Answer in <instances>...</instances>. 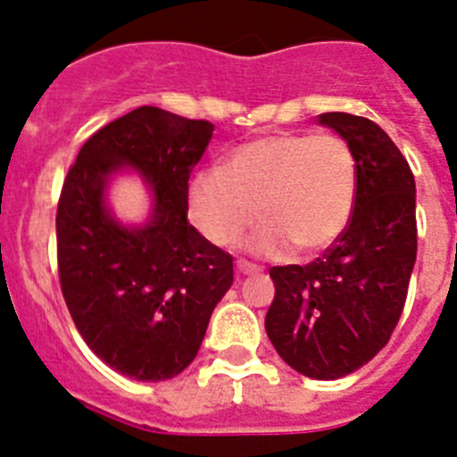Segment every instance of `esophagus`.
I'll return each instance as SVG.
<instances>
[{"mask_svg":"<svg viewBox=\"0 0 457 457\" xmlns=\"http://www.w3.org/2000/svg\"><path fill=\"white\" fill-rule=\"evenodd\" d=\"M237 272L240 274H258L261 272V268L253 263H249V261H237Z\"/></svg>","mask_w":457,"mask_h":457,"instance_id":"obj_1","label":"esophagus"}]
</instances>
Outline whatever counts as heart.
<instances>
[{"instance_id": "1", "label": "heart", "mask_w": 457, "mask_h": 457, "mask_svg": "<svg viewBox=\"0 0 457 457\" xmlns=\"http://www.w3.org/2000/svg\"><path fill=\"white\" fill-rule=\"evenodd\" d=\"M357 157L338 135L277 132L237 146L224 169L196 176L189 215L201 233L231 247L258 220L249 247L300 256L332 247L357 201Z\"/></svg>"}]
</instances>
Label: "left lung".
<instances>
[{"label":"left lung","instance_id":"obj_1","mask_svg":"<svg viewBox=\"0 0 457 457\" xmlns=\"http://www.w3.org/2000/svg\"><path fill=\"white\" fill-rule=\"evenodd\" d=\"M357 157V201L345 231L309 265L270 270L274 300L265 332L290 369L313 379L354 373L389 343L417 261L414 176L382 128L327 112Z\"/></svg>","mask_w":457,"mask_h":457}]
</instances>
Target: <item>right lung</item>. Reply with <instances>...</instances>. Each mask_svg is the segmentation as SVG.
<instances>
[{"instance_id":"1","label":"right lung","mask_w":457,"mask_h":457,"mask_svg":"<svg viewBox=\"0 0 457 457\" xmlns=\"http://www.w3.org/2000/svg\"><path fill=\"white\" fill-rule=\"evenodd\" d=\"M215 125L137 107L87 139L56 208V261L72 322L109 369L160 382L192 364L233 256L187 221V180ZM132 166L154 194L152 220L123 227L106 208L108 179Z\"/></svg>"}]
</instances>
